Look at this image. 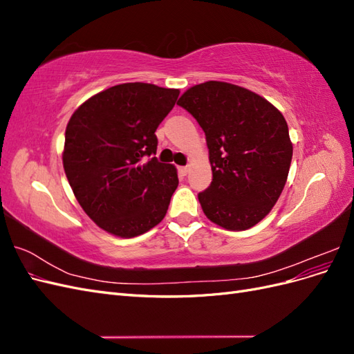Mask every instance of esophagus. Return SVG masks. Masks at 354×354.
I'll list each match as a JSON object with an SVG mask.
<instances>
[{"label": "esophagus", "mask_w": 354, "mask_h": 354, "mask_svg": "<svg viewBox=\"0 0 354 354\" xmlns=\"http://www.w3.org/2000/svg\"><path fill=\"white\" fill-rule=\"evenodd\" d=\"M178 173L181 176H186L189 173V167H178Z\"/></svg>", "instance_id": "obj_1"}]
</instances>
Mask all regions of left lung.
Listing matches in <instances>:
<instances>
[{
  "label": "left lung",
  "instance_id": "1",
  "mask_svg": "<svg viewBox=\"0 0 354 354\" xmlns=\"http://www.w3.org/2000/svg\"><path fill=\"white\" fill-rule=\"evenodd\" d=\"M205 133L212 181L198 199L220 227L246 230L272 211L285 187L292 143L283 115L239 85L207 81L177 102Z\"/></svg>",
  "mask_w": 354,
  "mask_h": 354
}]
</instances>
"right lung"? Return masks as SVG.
Instances as JSON below:
<instances>
[{
	"mask_svg": "<svg viewBox=\"0 0 354 354\" xmlns=\"http://www.w3.org/2000/svg\"><path fill=\"white\" fill-rule=\"evenodd\" d=\"M178 94L153 84H120L71 116L63 168L81 208L104 232L134 238L165 217L178 177L174 165L156 159L155 131Z\"/></svg>",
	"mask_w": 354,
	"mask_h": 354,
	"instance_id": "obj_1",
	"label": "right lung"
}]
</instances>
